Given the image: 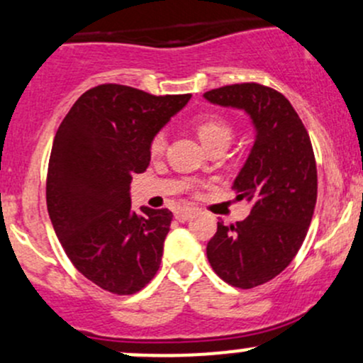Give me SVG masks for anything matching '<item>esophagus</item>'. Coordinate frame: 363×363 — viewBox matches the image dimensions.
<instances>
[{
  "instance_id": "1",
  "label": "esophagus",
  "mask_w": 363,
  "mask_h": 363,
  "mask_svg": "<svg viewBox=\"0 0 363 363\" xmlns=\"http://www.w3.org/2000/svg\"><path fill=\"white\" fill-rule=\"evenodd\" d=\"M193 213H194V210L193 208H181V210H177V212H175V220H179V222H186V220H189L191 217H193Z\"/></svg>"
}]
</instances>
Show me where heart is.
I'll list each match as a JSON object with an SVG mask.
<instances>
[{"mask_svg": "<svg viewBox=\"0 0 363 363\" xmlns=\"http://www.w3.org/2000/svg\"><path fill=\"white\" fill-rule=\"evenodd\" d=\"M196 133L200 136L201 143L208 150L215 148L217 145L227 143L229 145L230 138H233V129L222 117L217 115H206L196 121ZM167 148V133L160 130V133L155 134L150 141V153L153 157H160V155Z\"/></svg>", "mask_w": 363, "mask_h": 363, "instance_id": "obj_1", "label": "heart"}]
</instances>
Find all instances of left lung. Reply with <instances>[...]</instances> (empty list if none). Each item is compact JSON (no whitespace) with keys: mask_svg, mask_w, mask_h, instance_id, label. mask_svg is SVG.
<instances>
[{"mask_svg":"<svg viewBox=\"0 0 363 363\" xmlns=\"http://www.w3.org/2000/svg\"><path fill=\"white\" fill-rule=\"evenodd\" d=\"M203 98L245 110L257 133L233 184L236 200L252 203V212L233 225L217 222L206 245L215 274L250 289L279 276L305 240L317 201L315 157L301 118L272 87L245 82L206 91Z\"/></svg>","mask_w":363,"mask_h":363,"instance_id":"left-lung-1","label":"left lung"}]
</instances>
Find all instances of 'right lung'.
I'll return each instance as SVG.
<instances>
[{
  "label": "right lung",
  "instance_id": "right-lung-1",
  "mask_svg": "<svg viewBox=\"0 0 363 363\" xmlns=\"http://www.w3.org/2000/svg\"><path fill=\"white\" fill-rule=\"evenodd\" d=\"M189 99L101 84L60 123L48 167V213L75 269L105 291L138 293L160 267L172 212L133 210L130 181L148 169L151 138Z\"/></svg>",
  "mask_w": 363,
  "mask_h": 363
}]
</instances>
